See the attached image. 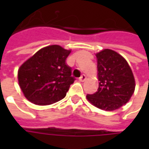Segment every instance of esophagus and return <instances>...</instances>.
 Returning <instances> with one entry per match:
<instances>
[{
  "instance_id": "1",
  "label": "esophagus",
  "mask_w": 149,
  "mask_h": 149,
  "mask_svg": "<svg viewBox=\"0 0 149 149\" xmlns=\"http://www.w3.org/2000/svg\"><path fill=\"white\" fill-rule=\"evenodd\" d=\"M85 80H86V75H84V74L81 75V77L79 78V81H81V82H83V81H84Z\"/></svg>"
}]
</instances>
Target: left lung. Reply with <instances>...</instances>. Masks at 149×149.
Masks as SVG:
<instances>
[{
    "instance_id": "1",
    "label": "left lung",
    "mask_w": 149,
    "mask_h": 149,
    "mask_svg": "<svg viewBox=\"0 0 149 149\" xmlns=\"http://www.w3.org/2000/svg\"><path fill=\"white\" fill-rule=\"evenodd\" d=\"M98 90L86 98L93 106L114 111L127 104L135 91L136 82L130 66L120 54L104 49L96 54Z\"/></svg>"
}]
</instances>
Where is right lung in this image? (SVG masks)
I'll return each instance as SVG.
<instances>
[{"label":"right lung","instance_id":"add662e5","mask_svg":"<svg viewBox=\"0 0 149 149\" xmlns=\"http://www.w3.org/2000/svg\"><path fill=\"white\" fill-rule=\"evenodd\" d=\"M52 45L38 50L18 69V84L28 100L37 105H49L66 96L75 79L65 61L71 52Z\"/></svg>","mask_w":149,"mask_h":149}]
</instances>
